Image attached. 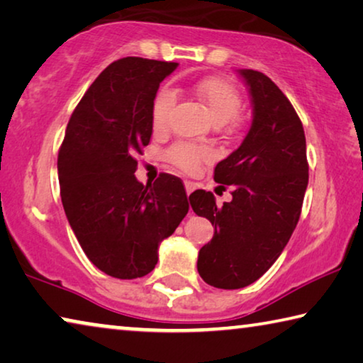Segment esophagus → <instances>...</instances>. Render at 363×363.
Listing matches in <instances>:
<instances>
[{
    "instance_id": "esophagus-1",
    "label": "esophagus",
    "mask_w": 363,
    "mask_h": 363,
    "mask_svg": "<svg viewBox=\"0 0 363 363\" xmlns=\"http://www.w3.org/2000/svg\"><path fill=\"white\" fill-rule=\"evenodd\" d=\"M184 186H186L187 195H191L195 191V182H192V181H186V182H184Z\"/></svg>"
}]
</instances>
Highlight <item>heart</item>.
<instances>
[{
	"instance_id": "heart-1",
	"label": "heart",
	"mask_w": 363,
	"mask_h": 363,
	"mask_svg": "<svg viewBox=\"0 0 363 363\" xmlns=\"http://www.w3.org/2000/svg\"><path fill=\"white\" fill-rule=\"evenodd\" d=\"M194 94L203 103L215 124L224 125L234 121L242 106L239 90L223 77H205L194 84ZM176 106V91L168 85L158 89L152 101V124L155 130L168 128L172 109ZM210 153L205 148L189 142H177L164 152V160L182 172H195L199 166L208 160Z\"/></svg>"
}]
</instances>
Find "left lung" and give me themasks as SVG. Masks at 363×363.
I'll return each instance as SVG.
<instances>
[{
  "label": "left lung",
  "mask_w": 363,
  "mask_h": 363,
  "mask_svg": "<svg viewBox=\"0 0 363 363\" xmlns=\"http://www.w3.org/2000/svg\"><path fill=\"white\" fill-rule=\"evenodd\" d=\"M249 85L254 121L249 134L215 168V181L231 186L233 200L216 206L206 191L191 194V206L215 226L199 252L206 284L240 289L278 260L301 218L308 184L307 145L294 106L263 72L240 69Z\"/></svg>",
  "instance_id": "1"
}]
</instances>
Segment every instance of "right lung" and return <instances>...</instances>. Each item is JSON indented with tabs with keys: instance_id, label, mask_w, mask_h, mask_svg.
Returning <instances> with one entry per match:
<instances>
[{
	"instance_id": "obj_1",
	"label": "right lung",
	"mask_w": 363,
	"mask_h": 363,
	"mask_svg": "<svg viewBox=\"0 0 363 363\" xmlns=\"http://www.w3.org/2000/svg\"><path fill=\"white\" fill-rule=\"evenodd\" d=\"M177 62L128 56L109 65L69 119L57 153L61 200L89 260L113 278L152 272L158 245L189 211L179 177L137 181L135 157L150 143L152 101Z\"/></svg>"
}]
</instances>
